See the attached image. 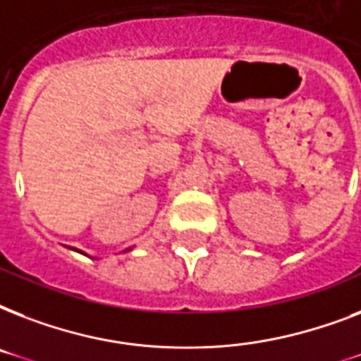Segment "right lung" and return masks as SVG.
I'll list each match as a JSON object with an SVG mask.
<instances>
[{"instance_id": "1", "label": "right lung", "mask_w": 361, "mask_h": 361, "mask_svg": "<svg viewBox=\"0 0 361 361\" xmlns=\"http://www.w3.org/2000/svg\"><path fill=\"white\" fill-rule=\"evenodd\" d=\"M75 251H78V249H75ZM127 251H130V249H127ZM78 252H82V251H78ZM82 255H84V252H82Z\"/></svg>"}]
</instances>
